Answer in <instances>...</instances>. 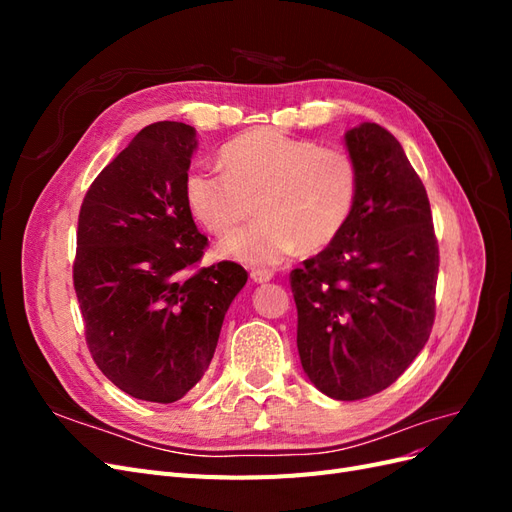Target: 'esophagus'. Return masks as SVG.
I'll list each match as a JSON object with an SVG mask.
<instances>
[{
  "label": "esophagus",
  "instance_id": "34e87169",
  "mask_svg": "<svg viewBox=\"0 0 512 512\" xmlns=\"http://www.w3.org/2000/svg\"><path fill=\"white\" fill-rule=\"evenodd\" d=\"M250 277H252V282H256V284H267V282L273 280V273L267 271V269H254L250 273Z\"/></svg>",
  "mask_w": 512,
  "mask_h": 512
}]
</instances>
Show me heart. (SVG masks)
Wrapping results in <instances>:
<instances>
[{"instance_id":"obj_1","label":"heart","mask_w":512,"mask_h":512,"mask_svg":"<svg viewBox=\"0 0 512 512\" xmlns=\"http://www.w3.org/2000/svg\"><path fill=\"white\" fill-rule=\"evenodd\" d=\"M226 173L188 170L183 196L196 220L218 237L258 211L262 218L220 245V256L273 267L297 247L318 252L350 220L359 196V164L346 149L320 147L275 128L250 130L222 147Z\"/></svg>"}]
</instances>
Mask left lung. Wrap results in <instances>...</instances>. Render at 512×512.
<instances>
[{
	"mask_svg": "<svg viewBox=\"0 0 512 512\" xmlns=\"http://www.w3.org/2000/svg\"><path fill=\"white\" fill-rule=\"evenodd\" d=\"M344 143L359 164L356 205L290 288L303 371L320 393L354 401L391 386L427 344L440 256L425 185L397 138L365 121Z\"/></svg>",
	"mask_w": 512,
	"mask_h": 512,
	"instance_id": "left-lung-1",
	"label": "left lung"
}]
</instances>
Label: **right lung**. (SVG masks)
<instances>
[{
  "mask_svg": "<svg viewBox=\"0 0 512 512\" xmlns=\"http://www.w3.org/2000/svg\"><path fill=\"white\" fill-rule=\"evenodd\" d=\"M196 147L185 123L143 128L91 183L76 232L89 352L117 389L156 404H173L205 376L247 282L237 262L196 267L207 237L183 196Z\"/></svg>",
  "mask_w": 512,
  "mask_h": 512,
  "instance_id": "obj_1",
  "label": "right lung"
}]
</instances>
